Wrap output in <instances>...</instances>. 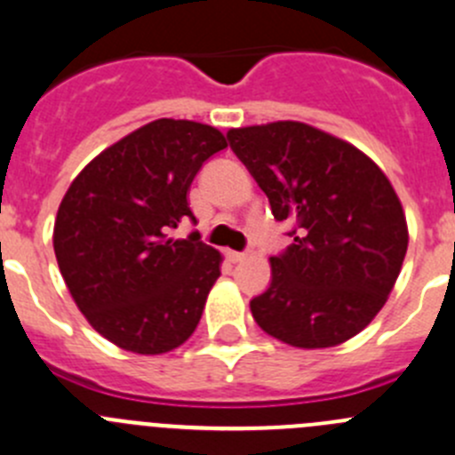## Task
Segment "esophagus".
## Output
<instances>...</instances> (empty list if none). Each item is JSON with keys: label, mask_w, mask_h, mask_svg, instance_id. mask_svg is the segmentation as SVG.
I'll return each mask as SVG.
<instances>
[{"label": "esophagus", "mask_w": 455, "mask_h": 455, "mask_svg": "<svg viewBox=\"0 0 455 455\" xmlns=\"http://www.w3.org/2000/svg\"><path fill=\"white\" fill-rule=\"evenodd\" d=\"M227 258H228V262H242V259L246 258V253L244 251H227Z\"/></svg>", "instance_id": "esophagus-1"}]
</instances>
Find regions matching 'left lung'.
<instances>
[{
	"label": "left lung",
	"mask_w": 455,
	"mask_h": 455,
	"mask_svg": "<svg viewBox=\"0 0 455 455\" xmlns=\"http://www.w3.org/2000/svg\"><path fill=\"white\" fill-rule=\"evenodd\" d=\"M293 244L271 258L255 322L291 347L354 338L385 307L407 253V220L387 175L351 144L302 122L227 133Z\"/></svg>",
	"instance_id": "obj_1"
}]
</instances>
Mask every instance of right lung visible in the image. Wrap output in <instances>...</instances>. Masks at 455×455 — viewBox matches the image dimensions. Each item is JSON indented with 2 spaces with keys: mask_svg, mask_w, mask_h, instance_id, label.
I'll use <instances>...</instances> for the list:
<instances>
[{
  "mask_svg": "<svg viewBox=\"0 0 455 455\" xmlns=\"http://www.w3.org/2000/svg\"><path fill=\"white\" fill-rule=\"evenodd\" d=\"M227 148L218 129L156 120L95 157L61 200L52 246L79 311L113 345L142 355L191 338L220 277V253L196 224L187 193L202 164Z\"/></svg>",
  "mask_w": 455,
  "mask_h": 455,
  "instance_id": "1",
  "label": "right lung"
}]
</instances>
